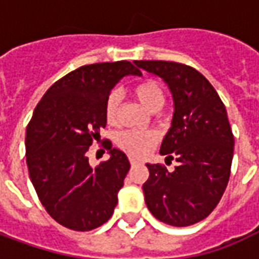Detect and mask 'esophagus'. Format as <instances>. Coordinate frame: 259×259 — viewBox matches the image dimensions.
Returning <instances> with one entry per match:
<instances>
[{"label":"esophagus","instance_id":"obj_1","mask_svg":"<svg viewBox=\"0 0 259 259\" xmlns=\"http://www.w3.org/2000/svg\"><path fill=\"white\" fill-rule=\"evenodd\" d=\"M130 163H132V165H136V163H139V161H137V159H136V158H130Z\"/></svg>","mask_w":259,"mask_h":259}]
</instances>
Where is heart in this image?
<instances>
[{
    "instance_id": "heart-1",
    "label": "heart",
    "mask_w": 259,
    "mask_h": 259,
    "mask_svg": "<svg viewBox=\"0 0 259 259\" xmlns=\"http://www.w3.org/2000/svg\"><path fill=\"white\" fill-rule=\"evenodd\" d=\"M133 91L141 105L150 112H157L165 104V91L155 80H143ZM120 98V91L112 90L105 100V118L109 124L116 122ZM157 133L152 130H126L118 136L116 141L118 146L130 155L143 157L157 144Z\"/></svg>"
}]
</instances>
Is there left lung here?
<instances>
[{"label":"left lung","mask_w":259,"mask_h":259,"mask_svg":"<svg viewBox=\"0 0 259 259\" xmlns=\"http://www.w3.org/2000/svg\"><path fill=\"white\" fill-rule=\"evenodd\" d=\"M137 68L161 77L174 98V118L161 155L175 159L174 172L147 163L143 185L148 209L170 226H190L211 213L230 178L234 137L226 108L202 74L168 61H135Z\"/></svg>","instance_id":"obj_1"}]
</instances>
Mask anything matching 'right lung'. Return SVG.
<instances>
[{
	"mask_svg": "<svg viewBox=\"0 0 259 259\" xmlns=\"http://www.w3.org/2000/svg\"><path fill=\"white\" fill-rule=\"evenodd\" d=\"M141 72L127 61L84 65L55 81L26 130V162L46 211L65 228L87 232L112 217L130 169L105 141L109 159L93 168L87 151L107 126L105 100L119 80Z\"/></svg>",
	"mask_w": 259,
	"mask_h": 259,
	"instance_id": "right-lung-1",
	"label": "right lung"
}]
</instances>
